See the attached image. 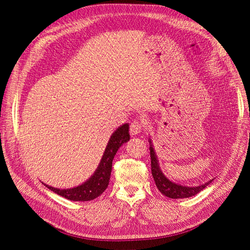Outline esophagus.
<instances>
[{"label":"esophagus","mask_w":250,"mask_h":250,"mask_svg":"<svg viewBox=\"0 0 250 250\" xmlns=\"http://www.w3.org/2000/svg\"><path fill=\"white\" fill-rule=\"evenodd\" d=\"M143 130V125L139 121H134L132 122L131 125H130V133L135 136V135H139Z\"/></svg>","instance_id":"34e87169"}]
</instances>
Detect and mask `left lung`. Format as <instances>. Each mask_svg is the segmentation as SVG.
Segmentation results:
<instances>
[{
  "label": "left lung",
  "instance_id": "left-lung-1",
  "mask_svg": "<svg viewBox=\"0 0 250 250\" xmlns=\"http://www.w3.org/2000/svg\"><path fill=\"white\" fill-rule=\"evenodd\" d=\"M149 150H150V160H151V174L153 180H155L157 188L159 191L163 194L167 196L169 199H186L190 198V196H193L198 194L200 191L205 189L207 186H208L214 179H210L208 182H206L199 186H185L172 182L171 179H168L162 169L160 167V164H159V160L157 157V153L155 148L152 145V141L149 137Z\"/></svg>",
  "mask_w": 250,
  "mask_h": 250
}]
</instances>
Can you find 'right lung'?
I'll list each match as a JSON object with an SVG mask.
<instances>
[{"instance_id": "obj_1", "label": "right lung", "mask_w": 250, "mask_h": 250, "mask_svg": "<svg viewBox=\"0 0 250 250\" xmlns=\"http://www.w3.org/2000/svg\"><path fill=\"white\" fill-rule=\"evenodd\" d=\"M130 134H129V124H125L118 129H116L113 134L110 135L109 141L106 145L102 159L99 163V166L95 169L94 173L90 176L86 182H83L82 185L76 186L73 188L67 189H59L51 187L49 185L44 184L49 190L54 191L58 195L63 196L67 200L71 201H91L99 195L102 194L105 189L107 188L110 173H111V164H113L114 157L118 151L119 148L129 142Z\"/></svg>"}]
</instances>
